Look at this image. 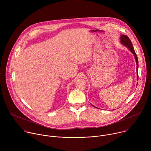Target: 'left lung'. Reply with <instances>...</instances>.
Returning a JSON list of instances; mask_svg holds the SVG:
<instances>
[{
    "instance_id": "obj_1",
    "label": "left lung",
    "mask_w": 151,
    "mask_h": 151,
    "mask_svg": "<svg viewBox=\"0 0 151 151\" xmlns=\"http://www.w3.org/2000/svg\"><path fill=\"white\" fill-rule=\"evenodd\" d=\"M120 42L121 44L123 45H124L125 47H126L129 50H130L132 54H133L134 56V58H135V60H136V71H137V81H138V68H139V63H138V58H137V55L134 51V48H133V46L132 45V43L131 42V40H130V39L128 38V37L126 35H121L120 36ZM94 107H95L94 106H93Z\"/></svg>"
}]
</instances>
